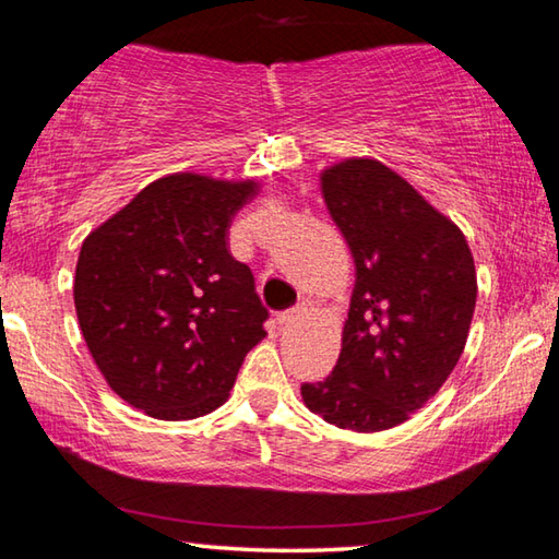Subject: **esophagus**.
I'll return each mask as SVG.
<instances>
[{"instance_id": "1", "label": "esophagus", "mask_w": 559, "mask_h": 559, "mask_svg": "<svg viewBox=\"0 0 559 559\" xmlns=\"http://www.w3.org/2000/svg\"><path fill=\"white\" fill-rule=\"evenodd\" d=\"M302 316V306H293L288 310H281V313L276 316V323L278 325H290L293 320H298Z\"/></svg>"}]
</instances>
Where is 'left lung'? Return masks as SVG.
Masks as SVG:
<instances>
[{
    "mask_svg": "<svg viewBox=\"0 0 559 559\" xmlns=\"http://www.w3.org/2000/svg\"><path fill=\"white\" fill-rule=\"evenodd\" d=\"M320 185L355 259V290L337 365L300 384L302 402L340 429H392L439 392L463 353L476 308L471 249L377 159L340 163Z\"/></svg>",
    "mask_w": 559,
    "mask_h": 559,
    "instance_id": "obj_1",
    "label": "left lung"
}]
</instances>
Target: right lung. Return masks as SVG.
<instances>
[{
  "label": "right lung",
  "instance_id": "right-lung-1",
  "mask_svg": "<svg viewBox=\"0 0 559 559\" xmlns=\"http://www.w3.org/2000/svg\"><path fill=\"white\" fill-rule=\"evenodd\" d=\"M253 182L169 175L147 185L81 246L73 300L110 390L155 419L226 402L269 310L226 249Z\"/></svg>",
  "mask_w": 559,
  "mask_h": 559
}]
</instances>
